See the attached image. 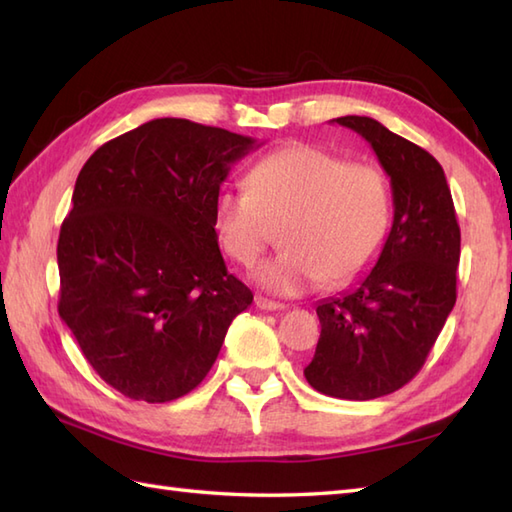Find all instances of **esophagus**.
<instances>
[{"label": "esophagus", "mask_w": 512, "mask_h": 512, "mask_svg": "<svg viewBox=\"0 0 512 512\" xmlns=\"http://www.w3.org/2000/svg\"><path fill=\"white\" fill-rule=\"evenodd\" d=\"M255 306H257L259 310H266V312H277V310H284V308H286L284 303L273 301V299H266V297H262V295L255 297Z\"/></svg>", "instance_id": "34e87169"}]
</instances>
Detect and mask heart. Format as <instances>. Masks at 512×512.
Masks as SVG:
<instances>
[{
  "label": "heart",
  "instance_id": "heart-1",
  "mask_svg": "<svg viewBox=\"0 0 512 512\" xmlns=\"http://www.w3.org/2000/svg\"><path fill=\"white\" fill-rule=\"evenodd\" d=\"M391 222L383 173L345 162L314 145H288L250 173V189H222L213 200L217 239L235 262L253 266L284 224L286 250L257 268L255 279L277 295L361 277L385 246Z\"/></svg>",
  "mask_w": 512,
  "mask_h": 512
}]
</instances>
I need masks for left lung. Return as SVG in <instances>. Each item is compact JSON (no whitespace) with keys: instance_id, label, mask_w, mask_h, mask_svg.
<instances>
[{"instance_id":"8db88e82","label":"left lung","mask_w":512,"mask_h":512,"mask_svg":"<svg viewBox=\"0 0 512 512\" xmlns=\"http://www.w3.org/2000/svg\"><path fill=\"white\" fill-rule=\"evenodd\" d=\"M385 169L394 222L376 266L339 297L319 301L321 336L308 383L325 396L372 400L407 385L455 306L460 226L440 162L369 116H341Z\"/></svg>"}]
</instances>
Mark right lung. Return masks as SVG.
<instances>
[{"label": "right lung", "mask_w": 512, "mask_h": 512, "mask_svg": "<svg viewBox=\"0 0 512 512\" xmlns=\"http://www.w3.org/2000/svg\"><path fill=\"white\" fill-rule=\"evenodd\" d=\"M257 140L156 118L85 162L57 244L59 317L107 385L169 402L198 387L253 303L226 270L213 200Z\"/></svg>", "instance_id": "1"}]
</instances>
